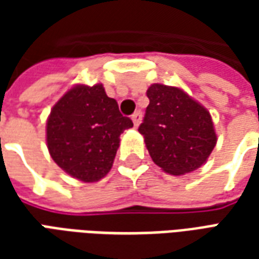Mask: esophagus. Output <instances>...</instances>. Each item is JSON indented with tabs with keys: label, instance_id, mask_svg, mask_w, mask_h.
I'll return each mask as SVG.
<instances>
[{
	"label": "esophagus",
	"instance_id": "esophagus-1",
	"mask_svg": "<svg viewBox=\"0 0 259 259\" xmlns=\"http://www.w3.org/2000/svg\"><path fill=\"white\" fill-rule=\"evenodd\" d=\"M132 120H133V123H135L136 127H137V126L140 124V122H141V112H140V111H137V112H135L133 115H132Z\"/></svg>",
	"mask_w": 259,
	"mask_h": 259
}]
</instances>
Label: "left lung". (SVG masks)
<instances>
[{
  "label": "left lung",
  "instance_id": "left-lung-1",
  "mask_svg": "<svg viewBox=\"0 0 259 259\" xmlns=\"http://www.w3.org/2000/svg\"><path fill=\"white\" fill-rule=\"evenodd\" d=\"M139 127L152 161L169 175L190 174L206 162L217 133L209 112L179 87L154 83Z\"/></svg>",
  "mask_w": 259,
  "mask_h": 259
}]
</instances>
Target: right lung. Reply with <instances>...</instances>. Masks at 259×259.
<instances>
[{
    "label": "right lung",
    "instance_id": "right-lung-1",
    "mask_svg": "<svg viewBox=\"0 0 259 259\" xmlns=\"http://www.w3.org/2000/svg\"><path fill=\"white\" fill-rule=\"evenodd\" d=\"M133 122L119 112L102 84H76L61 97L47 120V147L59 168L93 183L112 168L120 135Z\"/></svg>",
    "mask_w": 259,
    "mask_h": 259
}]
</instances>
